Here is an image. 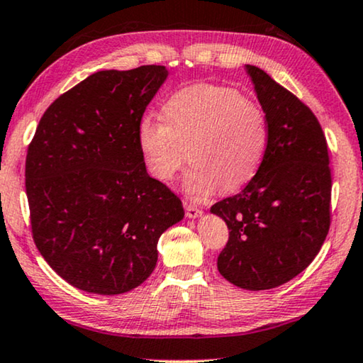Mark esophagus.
Masks as SVG:
<instances>
[{"instance_id": "1", "label": "esophagus", "mask_w": 363, "mask_h": 363, "mask_svg": "<svg viewBox=\"0 0 363 363\" xmlns=\"http://www.w3.org/2000/svg\"><path fill=\"white\" fill-rule=\"evenodd\" d=\"M202 208H199L196 203H186V216L187 218H199L202 215Z\"/></svg>"}]
</instances>
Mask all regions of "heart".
I'll list each match as a JSON object with an SVG mask.
<instances>
[{"instance_id": "b5f03b06", "label": "heart", "mask_w": 363, "mask_h": 363, "mask_svg": "<svg viewBox=\"0 0 363 363\" xmlns=\"http://www.w3.org/2000/svg\"><path fill=\"white\" fill-rule=\"evenodd\" d=\"M163 117L145 116L137 140L155 179H174L189 158L184 187L191 196L235 192L261 167L269 145V123L259 104L218 84L186 86L169 96Z\"/></svg>"}]
</instances>
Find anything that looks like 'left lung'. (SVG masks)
<instances>
[{
    "instance_id": "obj_1",
    "label": "left lung",
    "mask_w": 363,
    "mask_h": 363,
    "mask_svg": "<svg viewBox=\"0 0 363 363\" xmlns=\"http://www.w3.org/2000/svg\"><path fill=\"white\" fill-rule=\"evenodd\" d=\"M269 123V145L256 176L210 212L225 220L230 238L218 272L245 290H269L303 272L331 223V169L323 128L298 97L246 65Z\"/></svg>"
}]
</instances>
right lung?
<instances>
[{"instance_id": "add662e5", "label": "right lung", "mask_w": 363, "mask_h": 363, "mask_svg": "<svg viewBox=\"0 0 363 363\" xmlns=\"http://www.w3.org/2000/svg\"><path fill=\"white\" fill-rule=\"evenodd\" d=\"M166 78L161 65L91 74L52 102L27 150L34 242L79 290L137 289L156 266L160 236L184 218L181 199L150 177L137 140Z\"/></svg>"}]
</instances>
